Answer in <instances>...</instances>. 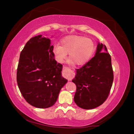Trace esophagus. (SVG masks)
<instances>
[{"mask_svg": "<svg viewBox=\"0 0 134 134\" xmlns=\"http://www.w3.org/2000/svg\"><path fill=\"white\" fill-rule=\"evenodd\" d=\"M63 75L65 78L69 79V80H71L74 76V69L72 68L65 67L63 70Z\"/></svg>", "mask_w": 134, "mask_h": 134, "instance_id": "esophagus-1", "label": "esophagus"}]
</instances>
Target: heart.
<instances>
[{"label": "heart", "mask_w": 134, "mask_h": 134, "mask_svg": "<svg viewBox=\"0 0 134 134\" xmlns=\"http://www.w3.org/2000/svg\"><path fill=\"white\" fill-rule=\"evenodd\" d=\"M96 48L93 41L83 36L69 35L61 41V46L54 47V53L59 62L63 63L67 58V53L71 64L83 65L92 57Z\"/></svg>", "instance_id": "1"}]
</instances>
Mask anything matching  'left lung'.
Here are the masks:
<instances>
[{
  "instance_id": "left-lung-1",
  "label": "left lung",
  "mask_w": 134,
  "mask_h": 134,
  "mask_svg": "<svg viewBox=\"0 0 134 134\" xmlns=\"http://www.w3.org/2000/svg\"><path fill=\"white\" fill-rule=\"evenodd\" d=\"M113 80L110 55L105 45L99 42L94 57L76 70L72 80L77 87L74 102L84 109L98 107L108 98Z\"/></svg>"
}]
</instances>
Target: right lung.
<instances>
[{
  "label": "right lung",
  "mask_w": 134,
  "mask_h": 134,
  "mask_svg": "<svg viewBox=\"0 0 134 134\" xmlns=\"http://www.w3.org/2000/svg\"><path fill=\"white\" fill-rule=\"evenodd\" d=\"M53 48L49 38L39 35L26 42L20 54L18 87L27 102L35 108L54 105L67 82L62 75L63 65L54 58Z\"/></svg>",
  "instance_id": "right-lung-1"
}]
</instances>
